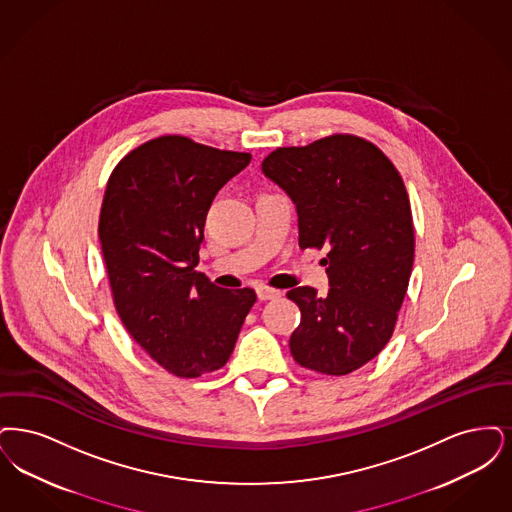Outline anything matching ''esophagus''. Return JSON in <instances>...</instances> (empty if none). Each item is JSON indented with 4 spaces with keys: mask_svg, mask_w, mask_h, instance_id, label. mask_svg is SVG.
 Wrapping results in <instances>:
<instances>
[{
    "mask_svg": "<svg viewBox=\"0 0 512 512\" xmlns=\"http://www.w3.org/2000/svg\"><path fill=\"white\" fill-rule=\"evenodd\" d=\"M256 294H258L260 300H273V298L281 296V290L271 289V287H258Z\"/></svg>",
    "mask_w": 512,
    "mask_h": 512,
    "instance_id": "1",
    "label": "esophagus"
}]
</instances>
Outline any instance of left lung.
<instances>
[{"instance_id": "left-lung-1", "label": "left lung", "mask_w": 512, "mask_h": 512, "mask_svg": "<svg viewBox=\"0 0 512 512\" xmlns=\"http://www.w3.org/2000/svg\"><path fill=\"white\" fill-rule=\"evenodd\" d=\"M262 172L296 204L300 248L329 250L327 296L287 292L302 315L290 354L321 375H348L388 344L409 285L415 231L403 179L377 145L350 134L279 147Z\"/></svg>"}]
</instances>
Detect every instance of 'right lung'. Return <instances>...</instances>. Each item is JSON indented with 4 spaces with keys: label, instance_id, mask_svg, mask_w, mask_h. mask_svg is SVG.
Returning a JSON list of instances; mask_svg holds the SVG:
<instances>
[{
    "label": "right lung",
    "instance_id": "obj_1",
    "mask_svg": "<svg viewBox=\"0 0 512 512\" xmlns=\"http://www.w3.org/2000/svg\"><path fill=\"white\" fill-rule=\"evenodd\" d=\"M250 158L162 135L124 156L107 183L99 239L116 312L176 377L222 369L256 302L254 290L220 289L195 269L206 212Z\"/></svg>",
    "mask_w": 512,
    "mask_h": 512
}]
</instances>
